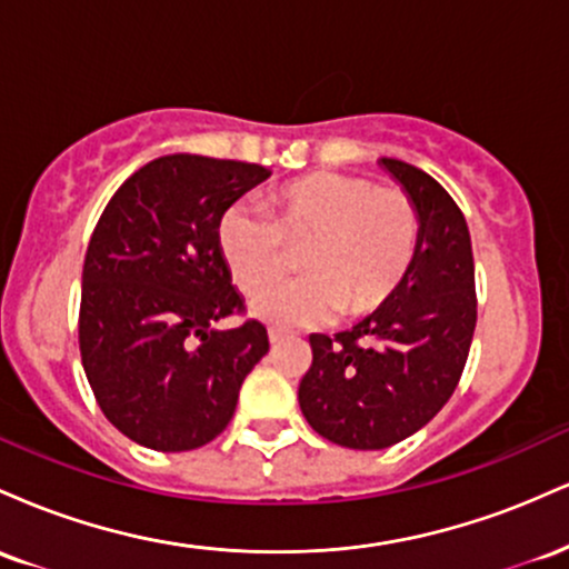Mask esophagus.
I'll return each instance as SVG.
<instances>
[{
  "mask_svg": "<svg viewBox=\"0 0 569 569\" xmlns=\"http://www.w3.org/2000/svg\"><path fill=\"white\" fill-rule=\"evenodd\" d=\"M267 337H270V342L272 345H280L286 339V331H280V329H270L267 331Z\"/></svg>",
  "mask_w": 569,
  "mask_h": 569,
  "instance_id": "34e87169",
  "label": "esophagus"
}]
</instances>
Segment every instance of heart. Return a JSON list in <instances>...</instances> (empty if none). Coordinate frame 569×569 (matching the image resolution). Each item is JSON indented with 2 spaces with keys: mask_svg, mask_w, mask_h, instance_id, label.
<instances>
[{
  "mask_svg": "<svg viewBox=\"0 0 569 569\" xmlns=\"http://www.w3.org/2000/svg\"><path fill=\"white\" fill-rule=\"evenodd\" d=\"M270 217L234 206L219 221V251L232 283L253 297L300 251L303 278L253 302L276 326L326 323L375 312L393 297L420 248V213L398 187H375L352 173L321 171L272 189Z\"/></svg>",
  "mask_w": 569,
  "mask_h": 569,
  "instance_id": "b5f03b06",
  "label": "heart"
}]
</instances>
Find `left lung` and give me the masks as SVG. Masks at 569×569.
Returning <instances> with one entry per match:
<instances>
[{
	"instance_id": "8db88e82",
	"label": "left lung",
	"mask_w": 569,
	"mask_h": 569,
	"mask_svg": "<svg viewBox=\"0 0 569 569\" xmlns=\"http://www.w3.org/2000/svg\"><path fill=\"white\" fill-rule=\"evenodd\" d=\"M420 213L409 276L371 316L335 337L310 335L299 382L305 420L348 449H385L439 415L466 369L476 329L471 232L452 194L409 162L382 158Z\"/></svg>"
}]
</instances>
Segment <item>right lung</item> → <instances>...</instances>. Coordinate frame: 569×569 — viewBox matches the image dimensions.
<instances>
[{
    "label": "right lung",
    "instance_id": "right-lung-1",
    "mask_svg": "<svg viewBox=\"0 0 569 569\" xmlns=\"http://www.w3.org/2000/svg\"><path fill=\"white\" fill-rule=\"evenodd\" d=\"M264 166L166 154L98 219L82 267L80 356L107 420L158 452H189L230 426L240 385L270 350L219 251V221Z\"/></svg>",
    "mask_w": 569,
    "mask_h": 569
}]
</instances>
